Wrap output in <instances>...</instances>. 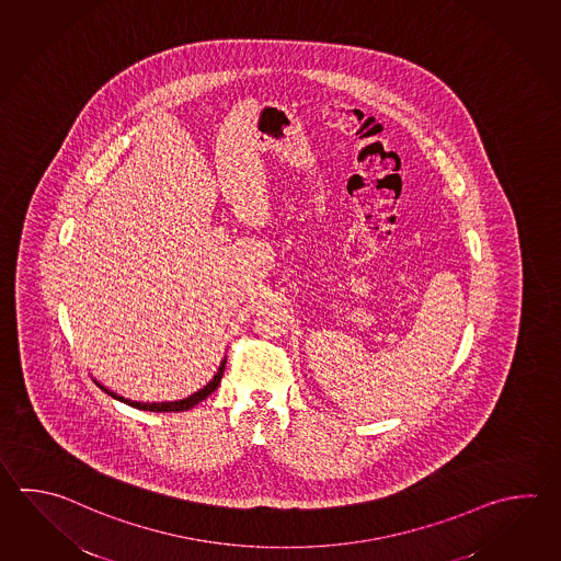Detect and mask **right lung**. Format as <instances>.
Returning a JSON list of instances; mask_svg holds the SVG:
<instances>
[{
	"label": "right lung",
	"instance_id": "1",
	"mask_svg": "<svg viewBox=\"0 0 561 561\" xmlns=\"http://www.w3.org/2000/svg\"><path fill=\"white\" fill-rule=\"evenodd\" d=\"M226 362H228V357L221 362V366H219L218 374L214 376V379L207 383L206 388L199 389V391H195L194 396H190V398H185V400L180 401H168V403H139V401H129L124 400V398H119V396H115L114 391H110V389L100 388L107 393V396H112L115 400L124 401L127 405H131V408H138V410H144V412H183V410H190V408H194L195 403H199L202 400H206L207 396H211L216 389H218L219 381H221V376H224V369H226Z\"/></svg>",
	"mask_w": 561,
	"mask_h": 561
}]
</instances>
